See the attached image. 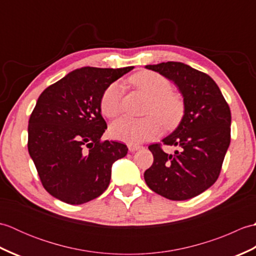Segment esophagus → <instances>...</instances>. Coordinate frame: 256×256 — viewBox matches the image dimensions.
I'll use <instances>...</instances> for the list:
<instances>
[{
  "instance_id": "1",
  "label": "esophagus",
  "mask_w": 256,
  "mask_h": 256,
  "mask_svg": "<svg viewBox=\"0 0 256 256\" xmlns=\"http://www.w3.org/2000/svg\"><path fill=\"white\" fill-rule=\"evenodd\" d=\"M140 148V145H131V144L128 145V150L131 152V153H134V152H136Z\"/></svg>"
}]
</instances>
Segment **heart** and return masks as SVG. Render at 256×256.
Returning <instances> with one entry per match:
<instances>
[{
	"instance_id": "heart-1",
	"label": "heart",
	"mask_w": 256,
	"mask_h": 256,
	"mask_svg": "<svg viewBox=\"0 0 256 256\" xmlns=\"http://www.w3.org/2000/svg\"><path fill=\"white\" fill-rule=\"evenodd\" d=\"M130 80L150 96L145 108V114L150 116L143 118H118L111 124L110 135L114 140L136 145L158 136L162 132V122L165 128L175 126L182 116L184 102L180 96L172 91L170 80L155 72L143 70L133 74ZM121 96L122 86L118 82L108 86L100 99L103 116H118L121 112Z\"/></svg>"
}]
</instances>
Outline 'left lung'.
Segmentation results:
<instances>
[{
    "instance_id": "obj_1",
    "label": "left lung",
    "mask_w": 256,
    "mask_h": 256,
    "mask_svg": "<svg viewBox=\"0 0 256 256\" xmlns=\"http://www.w3.org/2000/svg\"><path fill=\"white\" fill-rule=\"evenodd\" d=\"M172 80L184 98L180 123L162 143L176 146L167 154L160 144L148 150L154 162L144 172L148 186L170 200H187L216 182L231 140V112L219 86L210 76L188 64L167 62L148 64Z\"/></svg>"
}]
</instances>
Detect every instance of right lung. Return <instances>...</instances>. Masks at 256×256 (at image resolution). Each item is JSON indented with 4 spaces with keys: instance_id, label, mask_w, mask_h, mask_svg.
Returning <instances> with one entry per match:
<instances>
[{
    "instance_id": "obj_1",
    "label": "right lung",
    "mask_w": 256,
    "mask_h": 256,
    "mask_svg": "<svg viewBox=\"0 0 256 256\" xmlns=\"http://www.w3.org/2000/svg\"><path fill=\"white\" fill-rule=\"evenodd\" d=\"M133 67H84L48 86L28 121V153L42 186L69 204H81L106 192L113 162L126 145L102 142L106 123L100 99L104 90Z\"/></svg>"
}]
</instances>
